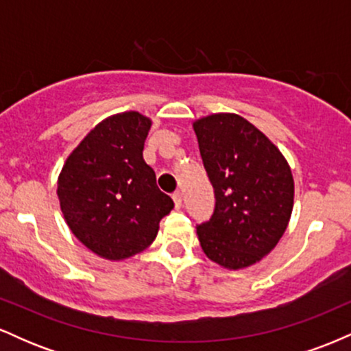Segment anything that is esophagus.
I'll return each instance as SVG.
<instances>
[{"label":"esophagus","instance_id":"1","mask_svg":"<svg viewBox=\"0 0 351 351\" xmlns=\"http://www.w3.org/2000/svg\"><path fill=\"white\" fill-rule=\"evenodd\" d=\"M173 201H175V208L180 209L181 208V203H183V198H181V193L180 191L173 193Z\"/></svg>","mask_w":351,"mask_h":351}]
</instances>
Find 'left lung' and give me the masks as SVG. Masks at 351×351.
Returning a JSON list of instances; mask_svg holds the SVG:
<instances>
[{
	"mask_svg": "<svg viewBox=\"0 0 351 351\" xmlns=\"http://www.w3.org/2000/svg\"><path fill=\"white\" fill-rule=\"evenodd\" d=\"M215 188L211 219L198 224L201 247L224 269H245L276 247L293 208V176L279 148L236 114L193 123Z\"/></svg>",
	"mask_w": 351,
	"mask_h": 351,
	"instance_id": "obj_1",
	"label": "left lung"
}]
</instances>
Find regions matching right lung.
Here are the masks:
<instances>
[{"instance_id":"right-lung-1","label":"right lung","mask_w":351,"mask_h":351,"mask_svg":"<svg viewBox=\"0 0 351 351\" xmlns=\"http://www.w3.org/2000/svg\"><path fill=\"white\" fill-rule=\"evenodd\" d=\"M152 120L123 112L95 125L67 156L58 196L72 234L92 252L123 261L147 249L173 199L156 186L143 145Z\"/></svg>"}]
</instances>
